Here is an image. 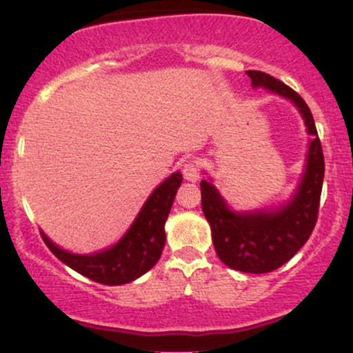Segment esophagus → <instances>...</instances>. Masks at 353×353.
Wrapping results in <instances>:
<instances>
[{"label": "esophagus", "instance_id": "34e87169", "mask_svg": "<svg viewBox=\"0 0 353 353\" xmlns=\"http://www.w3.org/2000/svg\"><path fill=\"white\" fill-rule=\"evenodd\" d=\"M182 174H184V177L189 182H196L197 179H199V174H201L199 163L194 159L185 161L184 165H182Z\"/></svg>", "mask_w": 353, "mask_h": 353}]
</instances>
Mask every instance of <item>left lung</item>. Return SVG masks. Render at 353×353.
I'll list each match as a JSON object with an SVG mask.
<instances>
[{
	"label": "left lung",
	"instance_id": "1",
	"mask_svg": "<svg viewBox=\"0 0 353 353\" xmlns=\"http://www.w3.org/2000/svg\"><path fill=\"white\" fill-rule=\"evenodd\" d=\"M247 76L254 89H267L290 101L302 116L310 136L303 171L289 199L277 205L245 210L229 205L209 176L201 181L202 212L210 225L214 249L225 265L247 274H267L290 261L309 241L317 222L325 164L314 117L305 101L265 72L247 71Z\"/></svg>",
	"mask_w": 353,
	"mask_h": 353
}]
</instances>
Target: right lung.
<instances>
[{"instance_id":"obj_1","label":"right lung","mask_w":353,"mask_h":353,"mask_svg":"<svg viewBox=\"0 0 353 353\" xmlns=\"http://www.w3.org/2000/svg\"><path fill=\"white\" fill-rule=\"evenodd\" d=\"M181 182L182 174L179 171L165 177L149 194L123 237L106 249L91 254L70 252L52 242L41 230L44 244L63 264L98 283L123 285L136 281L151 270L163 254L165 244L164 225Z\"/></svg>"}]
</instances>
